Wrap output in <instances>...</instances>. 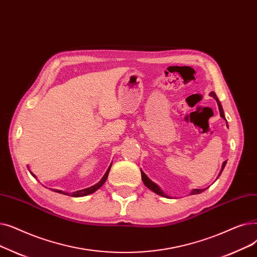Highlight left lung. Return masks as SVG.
<instances>
[{"instance_id": "8db88e82", "label": "left lung", "mask_w": 257, "mask_h": 257, "mask_svg": "<svg viewBox=\"0 0 257 257\" xmlns=\"http://www.w3.org/2000/svg\"><path fill=\"white\" fill-rule=\"evenodd\" d=\"M210 96L213 97V98L216 100L217 105H218V109H219V114H221V117H222V118L225 119V115H224V111H223L222 104H221V102H219V100H218V98L216 97L215 93H214V92H211V93H210ZM226 163H227V161H224L223 166H222V169H221V173H219V175L222 174V172H223V169H224ZM219 175H218V176H219ZM141 178H142V181H143L144 185H145L146 187L150 188L151 190H153L155 193H157V194H159V195H162V197H166V198H167V195L161 190V188L159 187L157 184H155V183H154L153 181H151V180L148 178V176H146V175L142 172V170H141ZM204 190H205V189H193V190L191 191V194H198V193H201V192L204 191Z\"/></svg>"}]
</instances>
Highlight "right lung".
Instances as JSON below:
<instances>
[{
    "instance_id": "add662e5",
    "label": "right lung",
    "mask_w": 257,
    "mask_h": 257,
    "mask_svg": "<svg viewBox=\"0 0 257 257\" xmlns=\"http://www.w3.org/2000/svg\"><path fill=\"white\" fill-rule=\"evenodd\" d=\"M111 166L112 165H109V167L107 168V170H106V173L104 174V176L102 177V179L97 183V184H95L94 186H91V187H89V188H85V189H82V190H77V191H74V192H72L71 194H69V193H67V195H71V197H75V198H78V197H83V195H87V194H90V193H93L94 191H96L97 189L98 188H100L103 184H104V182L106 181V179H107V176H108V173H109V169H111ZM31 173V172H30ZM31 175L35 178V176L31 173ZM54 191H56V192H59V193H64V194H66L64 191H62V190H54Z\"/></svg>"
}]
</instances>
